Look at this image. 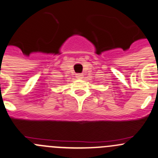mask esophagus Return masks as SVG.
Here are the masks:
<instances>
[{
  "label": "esophagus",
  "instance_id": "obj_1",
  "mask_svg": "<svg viewBox=\"0 0 158 158\" xmlns=\"http://www.w3.org/2000/svg\"><path fill=\"white\" fill-rule=\"evenodd\" d=\"M76 78L79 79H82L83 78V76L82 74H76Z\"/></svg>",
  "mask_w": 158,
  "mask_h": 158
}]
</instances>
